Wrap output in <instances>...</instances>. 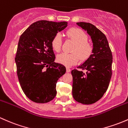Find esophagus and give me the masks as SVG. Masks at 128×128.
<instances>
[{
    "label": "esophagus",
    "instance_id": "esophagus-1",
    "mask_svg": "<svg viewBox=\"0 0 128 128\" xmlns=\"http://www.w3.org/2000/svg\"><path fill=\"white\" fill-rule=\"evenodd\" d=\"M70 71H71V70H70V68H68V67H66V72H70Z\"/></svg>",
    "mask_w": 128,
    "mask_h": 128
}]
</instances>
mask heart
I'll use <instances>...</instances> for the list:
<instances>
[{
	"instance_id": "b5f03b06",
	"label": "heart",
	"mask_w": 128,
	"mask_h": 128,
	"mask_svg": "<svg viewBox=\"0 0 128 128\" xmlns=\"http://www.w3.org/2000/svg\"><path fill=\"white\" fill-rule=\"evenodd\" d=\"M67 38L75 42L72 48V54L62 53L57 56V61L59 64L66 66H71L79 63L80 58L86 61L91 57L93 52V46L88 42V36L83 30L77 27L70 28L66 32ZM62 46L61 35L57 34L51 41V46L54 51L58 52Z\"/></svg>"
}]
</instances>
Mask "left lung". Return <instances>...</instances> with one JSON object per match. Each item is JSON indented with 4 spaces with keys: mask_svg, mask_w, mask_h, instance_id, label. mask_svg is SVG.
<instances>
[{
    "mask_svg": "<svg viewBox=\"0 0 128 128\" xmlns=\"http://www.w3.org/2000/svg\"><path fill=\"white\" fill-rule=\"evenodd\" d=\"M91 36L93 52L91 57L78 68L73 70L72 96L78 102L92 104L100 100L108 88L112 77V54L106 36L94 25L77 22Z\"/></svg>",
    "mask_w": 128,
    "mask_h": 128,
    "instance_id": "left-lung-1",
    "label": "left lung"
}]
</instances>
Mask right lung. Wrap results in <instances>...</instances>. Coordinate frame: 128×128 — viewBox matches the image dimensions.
I'll return each mask as SVG.
<instances>
[{
    "mask_svg": "<svg viewBox=\"0 0 128 128\" xmlns=\"http://www.w3.org/2000/svg\"><path fill=\"white\" fill-rule=\"evenodd\" d=\"M67 26V22L38 20L20 35L15 57L17 75L24 94L34 102L46 103L56 96V84L66 68L54 62L51 41Z\"/></svg>",
    "mask_w": 128,
    "mask_h": 128,
    "instance_id": "right-lung-1",
    "label": "right lung"
}]
</instances>
